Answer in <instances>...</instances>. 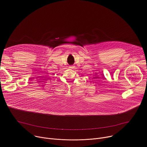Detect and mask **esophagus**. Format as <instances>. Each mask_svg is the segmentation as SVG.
Wrapping results in <instances>:
<instances>
[{"instance_id": "obj_1", "label": "esophagus", "mask_w": 147, "mask_h": 147, "mask_svg": "<svg viewBox=\"0 0 147 147\" xmlns=\"http://www.w3.org/2000/svg\"><path fill=\"white\" fill-rule=\"evenodd\" d=\"M69 68H70V69H74V66H73V65L70 66H69Z\"/></svg>"}]
</instances>
